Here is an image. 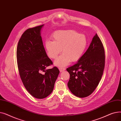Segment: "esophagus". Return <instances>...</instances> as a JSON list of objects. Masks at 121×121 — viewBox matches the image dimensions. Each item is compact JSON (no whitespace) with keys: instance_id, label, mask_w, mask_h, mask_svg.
Returning <instances> with one entry per match:
<instances>
[{"instance_id":"1","label":"esophagus","mask_w":121,"mask_h":121,"mask_svg":"<svg viewBox=\"0 0 121 121\" xmlns=\"http://www.w3.org/2000/svg\"><path fill=\"white\" fill-rule=\"evenodd\" d=\"M59 69L60 72H62L63 71H65V69H66L65 68H60Z\"/></svg>"}]
</instances>
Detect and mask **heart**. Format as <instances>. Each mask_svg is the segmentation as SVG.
Here are the masks:
<instances>
[{
	"mask_svg": "<svg viewBox=\"0 0 121 121\" xmlns=\"http://www.w3.org/2000/svg\"><path fill=\"white\" fill-rule=\"evenodd\" d=\"M53 40H47L45 46L48 56L55 59L61 53H64L55 62V65L65 66L71 62L78 61L83 54L87 45V38L83 34L73 30H59L52 35Z\"/></svg>",
	"mask_w": 121,
	"mask_h": 121,
	"instance_id": "obj_1",
	"label": "heart"
}]
</instances>
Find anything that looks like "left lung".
I'll list each match as a JSON object with an SVG mask.
<instances>
[{
	"instance_id": "8db88e82",
	"label": "left lung",
	"mask_w": 121,
	"mask_h": 121,
	"mask_svg": "<svg viewBox=\"0 0 121 121\" xmlns=\"http://www.w3.org/2000/svg\"><path fill=\"white\" fill-rule=\"evenodd\" d=\"M105 51L97 34L78 62L67 69L70 74L68 86L75 96L85 98L96 89L103 74Z\"/></svg>"
}]
</instances>
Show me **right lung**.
Segmentation results:
<instances>
[{
    "label": "right lung",
    "instance_id": "right-lung-1",
    "mask_svg": "<svg viewBox=\"0 0 121 121\" xmlns=\"http://www.w3.org/2000/svg\"><path fill=\"white\" fill-rule=\"evenodd\" d=\"M43 25L25 30L17 48L18 70L23 84L32 96L40 99L52 93L60 72L56 67L46 69L53 62L43 45L40 34Z\"/></svg>",
    "mask_w": 121,
    "mask_h": 121
}]
</instances>
